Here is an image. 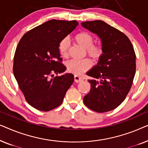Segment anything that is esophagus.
I'll return each instance as SVG.
<instances>
[{
  "label": "esophagus",
  "mask_w": 148,
  "mask_h": 148,
  "mask_svg": "<svg viewBox=\"0 0 148 148\" xmlns=\"http://www.w3.org/2000/svg\"><path fill=\"white\" fill-rule=\"evenodd\" d=\"M74 79H75V82L76 83H79L83 81V79L81 77L76 75L74 76Z\"/></svg>",
  "instance_id": "obj_1"
}]
</instances>
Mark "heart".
<instances>
[{"mask_svg":"<svg viewBox=\"0 0 148 148\" xmlns=\"http://www.w3.org/2000/svg\"><path fill=\"white\" fill-rule=\"evenodd\" d=\"M74 39L79 45L87 50L88 55L94 59H98L102 56L103 52L102 47L98 45H93L94 38L88 32H80L75 36ZM69 46L70 42L68 38H64L60 41L58 45V50L62 56L67 57ZM66 66L69 71L77 75H80L91 67L92 62L88 58L83 60L72 59L66 62Z\"/></svg>","mask_w":148,"mask_h":148,"instance_id":"heart-1","label":"heart"}]
</instances>
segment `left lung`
<instances>
[{"label": "left lung", "mask_w": 148, "mask_h": 148, "mask_svg": "<svg viewBox=\"0 0 148 148\" xmlns=\"http://www.w3.org/2000/svg\"><path fill=\"white\" fill-rule=\"evenodd\" d=\"M82 26L100 38L103 52L98 64L87 72L93 79H88L91 90L84 102L98 112L114 110L132 86L136 69L133 46L125 34L101 20L83 22Z\"/></svg>", "instance_id": "8db88e82"}]
</instances>
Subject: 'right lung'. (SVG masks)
<instances>
[{"label": "right lung", "mask_w": 148, "mask_h": 148, "mask_svg": "<svg viewBox=\"0 0 148 148\" xmlns=\"http://www.w3.org/2000/svg\"><path fill=\"white\" fill-rule=\"evenodd\" d=\"M79 25L77 21L52 19L23 35L14 56L13 74L28 104L40 111L51 110L62 103L74 82L72 73H62L66 66L58 45Z\"/></svg>", "instance_id": "right-lung-1"}]
</instances>
